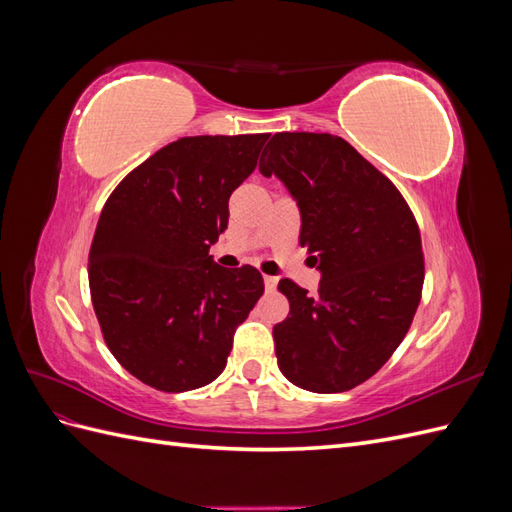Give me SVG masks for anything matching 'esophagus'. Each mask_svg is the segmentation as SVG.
I'll use <instances>...</instances> for the list:
<instances>
[{"mask_svg": "<svg viewBox=\"0 0 512 512\" xmlns=\"http://www.w3.org/2000/svg\"><path fill=\"white\" fill-rule=\"evenodd\" d=\"M265 286H267V290H275L277 277L275 275H265Z\"/></svg>", "mask_w": 512, "mask_h": 512, "instance_id": "esophagus-1", "label": "esophagus"}]
</instances>
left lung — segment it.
Masks as SVG:
<instances>
[{
	"mask_svg": "<svg viewBox=\"0 0 512 512\" xmlns=\"http://www.w3.org/2000/svg\"><path fill=\"white\" fill-rule=\"evenodd\" d=\"M301 211L299 243L320 271L318 294L280 282L290 314L273 327L277 365L305 391L342 393L391 359L421 303L425 260L395 185L344 138L277 132L260 158Z\"/></svg>",
	"mask_w": 512,
	"mask_h": 512,
	"instance_id": "1",
	"label": "left lung"
}]
</instances>
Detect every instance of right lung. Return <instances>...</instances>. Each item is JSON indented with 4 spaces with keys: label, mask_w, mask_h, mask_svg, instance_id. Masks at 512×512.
Wrapping results in <instances>:
<instances>
[{
    "label": "right lung",
    "mask_w": 512,
    "mask_h": 512,
    "mask_svg": "<svg viewBox=\"0 0 512 512\" xmlns=\"http://www.w3.org/2000/svg\"><path fill=\"white\" fill-rule=\"evenodd\" d=\"M267 138H179L136 166L100 213L91 303L108 350L153 389L183 393L218 378L237 327L265 292L258 269H224L209 247Z\"/></svg>",
    "instance_id": "obj_1"
}]
</instances>
